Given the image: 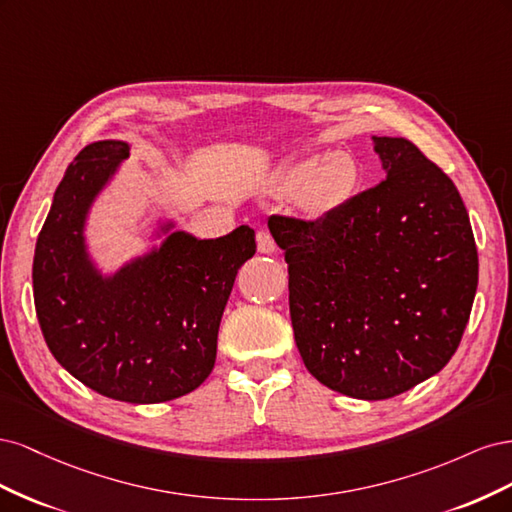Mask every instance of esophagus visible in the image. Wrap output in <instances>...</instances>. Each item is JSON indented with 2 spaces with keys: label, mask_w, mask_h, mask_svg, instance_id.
Wrapping results in <instances>:
<instances>
[{
  "label": "esophagus",
  "mask_w": 512,
  "mask_h": 512,
  "mask_svg": "<svg viewBox=\"0 0 512 512\" xmlns=\"http://www.w3.org/2000/svg\"><path fill=\"white\" fill-rule=\"evenodd\" d=\"M256 243H258V252L260 254H273L277 250V245H275L269 230H258L256 232Z\"/></svg>",
  "instance_id": "obj_1"
}]
</instances>
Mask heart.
Segmentation results:
<instances>
[{
    "label": "heart",
    "mask_w": 512,
    "mask_h": 512,
    "mask_svg": "<svg viewBox=\"0 0 512 512\" xmlns=\"http://www.w3.org/2000/svg\"><path fill=\"white\" fill-rule=\"evenodd\" d=\"M284 188L303 190L309 213L324 215L346 205L361 181V166L348 151H331L324 158H305L284 170Z\"/></svg>",
    "instance_id": "b5f03b06"
}]
</instances>
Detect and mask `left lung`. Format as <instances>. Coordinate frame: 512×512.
<instances>
[{
    "label": "left lung",
    "instance_id": "8db88e82",
    "mask_svg": "<svg viewBox=\"0 0 512 512\" xmlns=\"http://www.w3.org/2000/svg\"><path fill=\"white\" fill-rule=\"evenodd\" d=\"M374 188L309 222L271 215L288 262L294 342L318 382L367 401L451 361L472 312L478 254L455 183L408 138L374 136Z\"/></svg>",
    "mask_w": 512,
    "mask_h": 512
}]
</instances>
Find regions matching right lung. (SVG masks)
Masks as SVG:
<instances>
[{"mask_svg": "<svg viewBox=\"0 0 512 512\" xmlns=\"http://www.w3.org/2000/svg\"><path fill=\"white\" fill-rule=\"evenodd\" d=\"M128 156V143L98 141L66 168L36 241L34 303L46 346L76 380L117 401L160 404L211 374L226 301L256 241L250 226L218 239L177 230L104 277L83 230L91 203Z\"/></svg>", "mask_w": 512, "mask_h": 512, "instance_id": "right-lung-1", "label": "right lung"}]
</instances>
